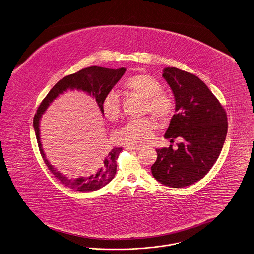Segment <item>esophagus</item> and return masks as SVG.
Returning a JSON list of instances; mask_svg holds the SVG:
<instances>
[{"label":"esophagus","mask_w":254,"mask_h":254,"mask_svg":"<svg viewBox=\"0 0 254 254\" xmlns=\"http://www.w3.org/2000/svg\"><path fill=\"white\" fill-rule=\"evenodd\" d=\"M126 149H127V150H139V149H141V147H139V146H134V145H127V146H126L125 147Z\"/></svg>","instance_id":"obj_1"}]
</instances>
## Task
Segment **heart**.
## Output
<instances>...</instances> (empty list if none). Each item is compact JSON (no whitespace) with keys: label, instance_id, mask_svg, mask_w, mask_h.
<instances>
[{"label":"heart","instance_id":"b5f03b06","mask_svg":"<svg viewBox=\"0 0 254 254\" xmlns=\"http://www.w3.org/2000/svg\"><path fill=\"white\" fill-rule=\"evenodd\" d=\"M124 89L128 94L145 100V111L158 119L167 120L174 112L175 105L170 96L162 92L161 83L147 74H138L127 78ZM106 119L115 121L121 114V102L117 92L110 91L103 103ZM155 123L150 118L131 121L121 127L115 140L123 145H144L153 138Z\"/></svg>","mask_w":254,"mask_h":254}]
</instances>
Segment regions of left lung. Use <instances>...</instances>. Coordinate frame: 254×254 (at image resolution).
<instances>
[{"mask_svg": "<svg viewBox=\"0 0 254 254\" xmlns=\"http://www.w3.org/2000/svg\"><path fill=\"white\" fill-rule=\"evenodd\" d=\"M162 76L171 87L176 114L165 132L166 139L181 138L178 149H156L151 166L153 178L166 186L181 188L202 179L217 161L227 133L223 106L196 75L167 67Z\"/></svg>", "mask_w": 254, "mask_h": 254, "instance_id": "1", "label": "left lung"}]
</instances>
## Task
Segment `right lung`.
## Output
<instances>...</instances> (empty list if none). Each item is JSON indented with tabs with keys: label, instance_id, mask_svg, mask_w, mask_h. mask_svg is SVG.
<instances>
[{
	"label": "right lung",
	"instance_id": "1",
	"mask_svg": "<svg viewBox=\"0 0 254 254\" xmlns=\"http://www.w3.org/2000/svg\"><path fill=\"white\" fill-rule=\"evenodd\" d=\"M126 71V68H120L115 70L92 66L82 69L75 74L63 77L50 90L41 105H39L37 112L33 118V128L36 135L39 150L45 164L51 171V173L60 182L75 191L83 193L96 191L103 188L114 179L117 169L116 161L120 152L122 151V148L114 147L108 152H105V154L100 156L98 162H96L94 168L86 176L69 179L68 177L60 173L46 157L44 149L42 148V143L40 141V120L50 105H52V103L58 97H60V95L64 94L68 90L81 91L95 99L99 109L101 110L103 116H105L103 112V103L105 96L116 85V83L122 78Z\"/></svg>",
	"mask_w": 254,
	"mask_h": 254
}]
</instances>
